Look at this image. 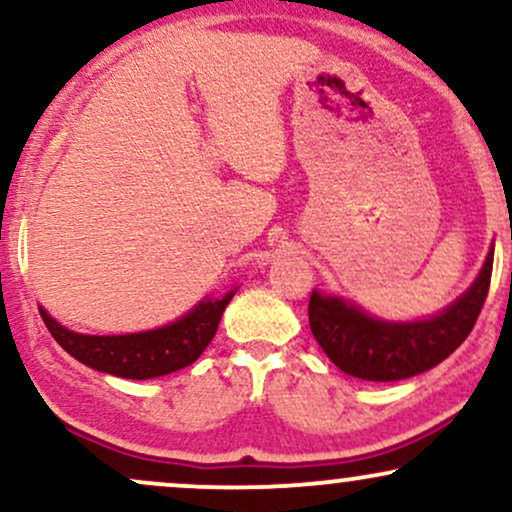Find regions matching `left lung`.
<instances>
[{
    "label": "left lung",
    "instance_id": "left-lung-1",
    "mask_svg": "<svg viewBox=\"0 0 512 512\" xmlns=\"http://www.w3.org/2000/svg\"><path fill=\"white\" fill-rule=\"evenodd\" d=\"M493 245L474 284L457 301L426 320L390 322L368 315L339 296L310 293V330L330 361L344 373L392 383L438 366L472 332L491 284Z\"/></svg>",
    "mask_w": 512,
    "mask_h": 512
}]
</instances>
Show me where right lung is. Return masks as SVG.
Listing matches in <instances>:
<instances>
[{
	"mask_svg": "<svg viewBox=\"0 0 512 512\" xmlns=\"http://www.w3.org/2000/svg\"><path fill=\"white\" fill-rule=\"evenodd\" d=\"M236 289L223 298H204L170 325L134 334H79L67 330L40 305V317L55 342L84 366L129 380H149L195 363L214 339L223 310Z\"/></svg>",
	"mask_w": 512,
	"mask_h": 512,
	"instance_id": "right-lung-1",
	"label": "right lung"
}]
</instances>
